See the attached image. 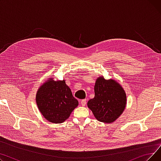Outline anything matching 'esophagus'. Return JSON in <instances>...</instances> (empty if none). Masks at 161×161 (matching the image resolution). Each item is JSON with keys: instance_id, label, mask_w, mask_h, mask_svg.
Wrapping results in <instances>:
<instances>
[{"instance_id": "1", "label": "esophagus", "mask_w": 161, "mask_h": 161, "mask_svg": "<svg viewBox=\"0 0 161 161\" xmlns=\"http://www.w3.org/2000/svg\"><path fill=\"white\" fill-rule=\"evenodd\" d=\"M86 103H87V100H86V99H83V100H81L80 104H81V106H85L86 105Z\"/></svg>"}]
</instances>
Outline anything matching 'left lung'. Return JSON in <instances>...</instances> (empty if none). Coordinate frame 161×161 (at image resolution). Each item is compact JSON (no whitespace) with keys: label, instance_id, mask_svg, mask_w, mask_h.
Instances as JSON below:
<instances>
[{"label":"left lung","instance_id":"left-lung-1","mask_svg":"<svg viewBox=\"0 0 161 161\" xmlns=\"http://www.w3.org/2000/svg\"><path fill=\"white\" fill-rule=\"evenodd\" d=\"M95 97L87 103L88 108L96 119L105 123L115 121L126 107V93L119 83L114 80H105L100 76L96 80Z\"/></svg>","mask_w":161,"mask_h":161}]
</instances>
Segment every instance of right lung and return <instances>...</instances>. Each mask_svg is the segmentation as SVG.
<instances>
[{
  "instance_id": "obj_1",
  "label": "right lung",
  "mask_w": 161,
  "mask_h": 161,
  "mask_svg": "<svg viewBox=\"0 0 161 161\" xmlns=\"http://www.w3.org/2000/svg\"><path fill=\"white\" fill-rule=\"evenodd\" d=\"M36 102L40 113L53 123H62L78 106V101L72 93L64 80L55 81L52 78L38 89Z\"/></svg>"
}]
</instances>
